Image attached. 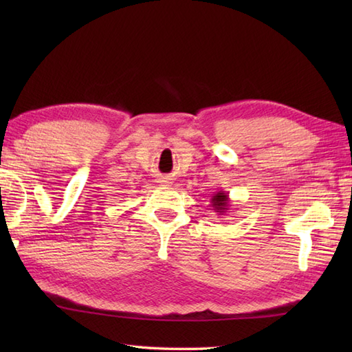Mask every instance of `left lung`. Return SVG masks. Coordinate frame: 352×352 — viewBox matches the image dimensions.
<instances>
[{
	"mask_svg": "<svg viewBox=\"0 0 352 352\" xmlns=\"http://www.w3.org/2000/svg\"><path fill=\"white\" fill-rule=\"evenodd\" d=\"M210 206L213 207V210L218 213V214H227V210H228V207H230V195L227 192H223V190H219V192H216V193H213V197H212V201H210Z\"/></svg>",
	"mask_w": 352,
	"mask_h": 352,
	"instance_id": "left-lung-1",
	"label": "left lung"
}]
</instances>
